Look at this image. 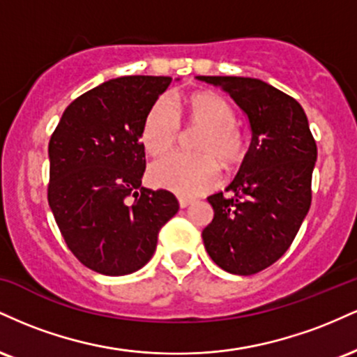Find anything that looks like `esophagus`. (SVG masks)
<instances>
[{"label": "esophagus", "mask_w": 357, "mask_h": 357, "mask_svg": "<svg viewBox=\"0 0 357 357\" xmlns=\"http://www.w3.org/2000/svg\"><path fill=\"white\" fill-rule=\"evenodd\" d=\"M191 203H192V198H184V196H181V198H179V206H181V208L190 206Z\"/></svg>", "instance_id": "1"}]
</instances>
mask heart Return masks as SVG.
<instances>
[{
  "mask_svg": "<svg viewBox=\"0 0 357 357\" xmlns=\"http://www.w3.org/2000/svg\"><path fill=\"white\" fill-rule=\"evenodd\" d=\"M191 124L206 126L198 141L199 154L169 153L149 167L154 186L181 196L210 191L220 181V162L231 165L245 154V137L235 126V110L218 93H198L186 105ZM181 134V119L174 100L161 97L147 112L142 126V144L151 154H161L176 144Z\"/></svg>",
  "mask_w": 357,
  "mask_h": 357,
  "instance_id": "obj_1",
  "label": "heart"
}]
</instances>
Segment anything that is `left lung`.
<instances>
[{"instance_id": "left-lung-1", "label": "left lung", "mask_w": 357, "mask_h": 357, "mask_svg": "<svg viewBox=\"0 0 357 357\" xmlns=\"http://www.w3.org/2000/svg\"><path fill=\"white\" fill-rule=\"evenodd\" d=\"M221 87L248 119L252 142L235 179L208 196L215 216L202 236L208 255L235 275H253L296 238L312 199L317 146L296 99L250 77H196Z\"/></svg>"}]
</instances>
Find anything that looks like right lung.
I'll return each instance as SVG.
<instances>
[{"instance_id":"add662e5","label":"right lung","mask_w":357,"mask_h":357,"mask_svg":"<svg viewBox=\"0 0 357 357\" xmlns=\"http://www.w3.org/2000/svg\"><path fill=\"white\" fill-rule=\"evenodd\" d=\"M171 77L129 75L82 93L48 144V204L65 243L85 267L127 275L154 255L158 233L179 210L166 190L141 186L142 126Z\"/></svg>"}]
</instances>
